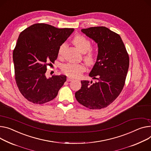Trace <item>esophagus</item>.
Listing matches in <instances>:
<instances>
[{"label":"esophagus","mask_w":151,"mask_h":151,"mask_svg":"<svg viewBox=\"0 0 151 151\" xmlns=\"http://www.w3.org/2000/svg\"><path fill=\"white\" fill-rule=\"evenodd\" d=\"M74 80V78L70 77H68L67 78V82H71V81H73Z\"/></svg>","instance_id":"34e87169"}]
</instances>
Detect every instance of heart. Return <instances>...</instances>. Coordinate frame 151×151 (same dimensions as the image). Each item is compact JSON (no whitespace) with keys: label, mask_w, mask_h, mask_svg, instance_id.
<instances>
[{"label":"heart","mask_w":151,"mask_h":151,"mask_svg":"<svg viewBox=\"0 0 151 151\" xmlns=\"http://www.w3.org/2000/svg\"><path fill=\"white\" fill-rule=\"evenodd\" d=\"M73 42L81 52L85 53V55L83 57L85 62L89 65H93L96 60V54L94 51L91 49V41L83 36L77 35L74 37ZM66 46V43H63L59 46V50H58V55L62 56ZM62 70L68 76L78 77L85 71V67L83 64L68 63L63 65Z\"/></svg>","instance_id":"1"}]
</instances>
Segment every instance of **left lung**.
<instances>
[{
    "instance_id": "left-lung-1",
    "label": "left lung",
    "mask_w": 151,
    "mask_h": 151,
    "mask_svg": "<svg viewBox=\"0 0 151 151\" xmlns=\"http://www.w3.org/2000/svg\"><path fill=\"white\" fill-rule=\"evenodd\" d=\"M98 45L97 61L89 76L96 82L82 80L75 93L79 103L90 109H100L111 104L121 93L128 71L129 57L120 35L105 27L82 29Z\"/></svg>"
}]
</instances>
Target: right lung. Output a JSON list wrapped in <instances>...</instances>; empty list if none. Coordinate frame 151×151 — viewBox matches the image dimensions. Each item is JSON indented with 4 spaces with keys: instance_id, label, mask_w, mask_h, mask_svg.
<instances>
[{
    "instance_id": "add662e5",
    "label": "right lung",
    "mask_w": 151,
    "mask_h": 151,
    "mask_svg": "<svg viewBox=\"0 0 151 151\" xmlns=\"http://www.w3.org/2000/svg\"><path fill=\"white\" fill-rule=\"evenodd\" d=\"M74 31L36 24L21 32L13 50L15 79L27 100L43 104L53 100L66 80L64 75L46 78L47 66L57 59L59 46Z\"/></svg>"
}]
</instances>
